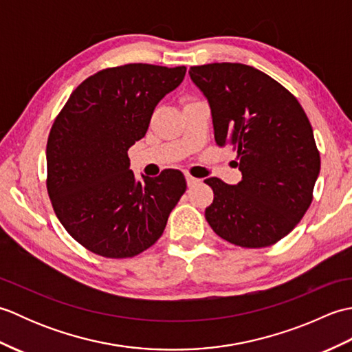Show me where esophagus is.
I'll use <instances>...</instances> for the list:
<instances>
[{
    "mask_svg": "<svg viewBox=\"0 0 352 352\" xmlns=\"http://www.w3.org/2000/svg\"><path fill=\"white\" fill-rule=\"evenodd\" d=\"M186 182H188V186H195L197 183H199L198 178L192 177L190 174H186Z\"/></svg>",
    "mask_w": 352,
    "mask_h": 352,
    "instance_id": "esophagus-1",
    "label": "esophagus"
}]
</instances>
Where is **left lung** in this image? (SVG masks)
<instances>
[{
	"label": "left lung",
	"mask_w": 352,
	"mask_h": 352,
	"mask_svg": "<svg viewBox=\"0 0 352 352\" xmlns=\"http://www.w3.org/2000/svg\"><path fill=\"white\" fill-rule=\"evenodd\" d=\"M212 109L214 140L237 151L236 186L207 178L206 219L223 241L265 248L287 236L313 201L320 170L313 129L298 100L265 72L242 63L192 66Z\"/></svg>",
	"instance_id": "left-lung-1"
}]
</instances>
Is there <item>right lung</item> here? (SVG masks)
Returning <instances> with one entry per match:
<instances>
[{"label": "right lung", "mask_w": 352, "mask_h": 352, "mask_svg": "<svg viewBox=\"0 0 352 352\" xmlns=\"http://www.w3.org/2000/svg\"><path fill=\"white\" fill-rule=\"evenodd\" d=\"M186 66L129 63L86 78L54 119L47 142V190L65 230L98 256L130 258L153 246L186 192L164 169L136 182L129 149L146 134L157 104Z\"/></svg>", "instance_id": "right-lung-1"}]
</instances>
